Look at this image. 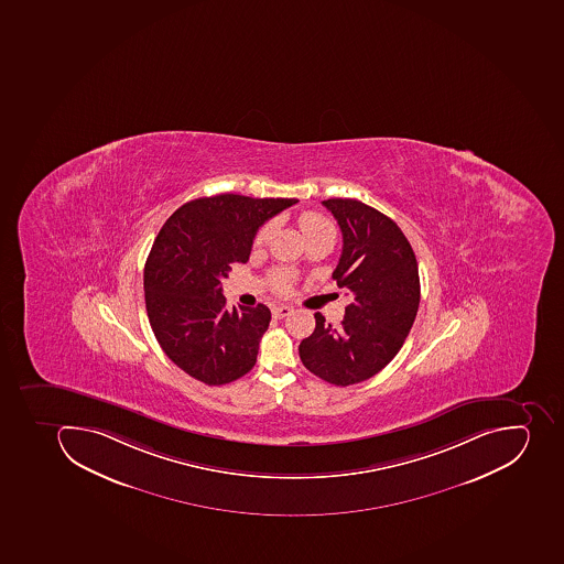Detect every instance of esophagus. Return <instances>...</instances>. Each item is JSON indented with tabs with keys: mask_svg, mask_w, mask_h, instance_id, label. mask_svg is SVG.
<instances>
[{
	"mask_svg": "<svg viewBox=\"0 0 564 564\" xmlns=\"http://www.w3.org/2000/svg\"><path fill=\"white\" fill-rule=\"evenodd\" d=\"M291 312H293V308L288 307V305H276V307L271 308V314H273V317H276V319H284Z\"/></svg>",
	"mask_w": 564,
	"mask_h": 564,
	"instance_id": "esophagus-1",
	"label": "esophagus"
}]
</instances>
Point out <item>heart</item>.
Instances as JSON below:
<instances>
[{"label": "heart", "instance_id": "1", "mask_svg": "<svg viewBox=\"0 0 564 564\" xmlns=\"http://www.w3.org/2000/svg\"><path fill=\"white\" fill-rule=\"evenodd\" d=\"M300 229H302L303 236L307 239L316 238V236H321V234H335L334 225L328 218L319 215V213H303L300 216ZM273 229H275V224H265L262 225L259 232L256 236L257 245H264L268 239H270L271 234H273ZM289 284H291V275L285 273V271H276L275 275H273V285H275L276 291L279 293H285L289 289Z\"/></svg>", "mask_w": 564, "mask_h": 564}]
</instances>
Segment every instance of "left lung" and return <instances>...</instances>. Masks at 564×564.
Wrapping results in <instances>:
<instances>
[{"mask_svg":"<svg viewBox=\"0 0 564 564\" xmlns=\"http://www.w3.org/2000/svg\"><path fill=\"white\" fill-rule=\"evenodd\" d=\"M323 206L343 232L334 280L349 303L339 325L316 312V328L300 344L303 366L337 387L380 372L403 346L421 302L417 259L394 220L355 198Z\"/></svg>","mask_w":564,"mask_h":564,"instance_id":"obj_1","label":"left lung"}]
</instances>
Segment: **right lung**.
<instances>
[{
  "label": "right lung",
  "instance_id": "obj_1",
  "mask_svg": "<svg viewBox=\"0 0 564 564\" xmlns=\"http://www.w3.org/2000/svg\"><path fill=\"white\" fill-rule=\"evenodd\" d=\"M296 202L224 193L186 202L161 227L143 270L147 316L166 357L195 380L230 383L256 366L270 308L227 311L221 280L248 261L259 227Z\"/></svg>",
  "mask_w": 564,
  "mask_h": 564
}]
</instances>
